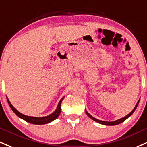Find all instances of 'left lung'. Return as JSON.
Segmentation results:
<instances>
[{
    "instance_id": "1",
    "label": "left lung",
    "mask_w": 147,
    "mask_h": 147,
    "mask_svg": "<svg viewBox=\"0 0 147 147\" xmlns=\"http://www.w3.org/2000/svg\"><path fill=\"white\" fill-rule=\"evenodd\" d=\"M139 101H140V100H138V103L136 104V106L134 107V109L132 110V111H131V112H130V113L128 114L127 115H126L125 117H124L121 118V119H118V120H117V121H111V122H108V121H101V120H99V119H95V117H92V116L90 115V114L88 113V112L87 111H86V110H85V111H86V115H87L88 116V117H89L90 118V119H93V121H96V122L102 124V125H119V124L123 122V121H125L126 119H127V118H129V117H130V116H131V115H132V114L134 113V111H135V110L136 109V108H137L138 105Z\"/></svg>"
}]
</instances>
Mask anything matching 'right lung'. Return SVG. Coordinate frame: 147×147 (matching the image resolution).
I'll use <instances>...</instances> for the list:
<instances>
[{
    "instance_id": "obj_1",
    "label": "right lung",
    "mask_w": 147,
    "mask_h": 147,
    "mask_svg": "<svg viewBox=\"0 0 147 147\" xmlns=\"http://www.w3.org/2000/svg\"><path fill=\"white\" fill-rule=\"evenodd\" d=\"M63 99H64V97H63V98L60 100L59 104H58V106H57V109H56L55 111H54L53 113H52L51 115L47 116V117H29V116L24 115H23V114L20 113V112H18V110L12 106V104L10 103L9 100L8 98L7 97V101H8V104H9V105L10 108H11L13 112L18 117L21 118V119H22L23 120L26 121V122L30 123H32V124H35V125L46 124V123H48L52 122V121L55 120V119H57L58 117H59L60 113H61V102H62Z\"/></svg>"
}]
</instances>
